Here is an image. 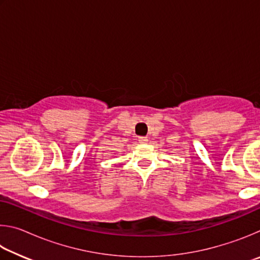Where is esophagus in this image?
<instances>
[{
  "mask_svg": "<svg viewBox=\"0 0 260 260\" xmlns=\"http://www.w3.org/2000/svg\"><path fill=\"white\" fill-rule=\"evenodd\" d=\"M148 141V139L146 138V136H139V142L140 143H146Z\"/></svg>",
  "mask_w": 260,
  "mask_h": 260,
  "instance_id": "34e87169",
  "label": "esophagus"
}]
</instances>
